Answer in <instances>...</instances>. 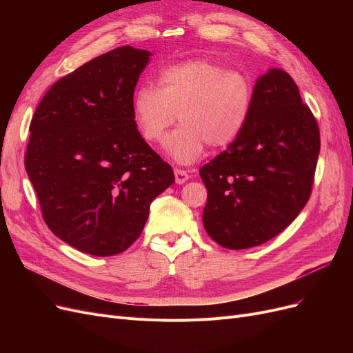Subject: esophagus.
I'll return each mask as SVG.
<instances>
[{
  "instance_id": "obj_1",
  "label": "esophagus",
  "mask_w": 353,
  "mask_h": 353,
  "mask_svg": "<svg viewBox=\"0 0 353 353\" xmlns=\"http://www.w3.org/2000/svg\"><path fill=\"white\" fill-rule=\"evenodd\" d=\"M174 174H175V183L176 184H184L190 179V175L183 169H175Z\"/></svg>"
}]
</instances>
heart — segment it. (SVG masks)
Wrapping results in <instances>:
<instances>
[{"label": "heart", "mask_w": 353, "mask_h": 353, "mask_svg": "<svg viewBox=\"0 0 353 353\" xmlns=\"http://www.w3.org/2000/svg\"><path fill=\"white\" fill-rule=\"evenodd\" d=\"M253 105V83L244 73L206 59L175 63L159 74V87L141 85L132 97V119L147 143L166 137L165 153L179 165L199 160L209 144L227 148L243 132Z\"/></svg>", "instance_id": "heart-1"}]
</instances>
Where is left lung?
Listing matches in <instances>:
<instances>
[{"label": "left lung", "mask_w": 353, "mask_h": 353, "mask_svg": "<svg viewBox=\"0 0 353 353\" xmlns=\"http://www.w3.org/2000/svg\"><path fill=\"white\" fill-rule=\"evenodd\" d=\"M319 130L296 82L281 69L256 79L243 132L201 166L208 190L203 225L231 250L263 244L285 230L311 196Z\"/></svg>", "instance_id": "8db88e82"}]
</instances>
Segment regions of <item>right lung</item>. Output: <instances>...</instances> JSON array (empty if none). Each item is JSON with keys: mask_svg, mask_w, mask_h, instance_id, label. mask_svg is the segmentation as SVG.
<instances>
[{"mask_svg": "<svg viewBox=\"0 0 353 353\" xmlns=\"http://www.w3.org/2000/svg\"><path fill=\"white\" fill-rule=\"evenodd\" d=\"M152 52L125 46L59 79L30 121L25 156L52 234L92 256L140 237L152 201L174 184L132 119V97Z\"/></svg>", "mask_w": 353, "mask_h": 353, "instance_id": "right-lung-1", "label": "right lung"}]
</instances>
